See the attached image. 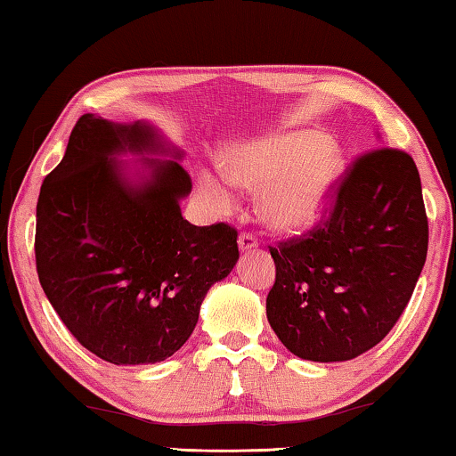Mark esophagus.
I'll return each mask as SVG.
<instances>
[{"instance_id": "1", "label": "esophagus", "mask_w": 456, "mask_h": 456, "mask_svg": "<svg viewBox=\"0 0 456 456\" xmlns=\"http://www.w3.org/2000/svg\"><path fill=\"white\" fill-rule=\"evenodd\" d=\"M240 249L241 251H249V249H254V248H257V240H256V235L254 233H248V231H243V233L240 235Z\"/></svg>"}]
</instances>
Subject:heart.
<instances>
[{"label":"heart","instance_id":"1","mask_svg":"<svg viewBox=\"0 0 456 456\" xmlns=\"http://www.w3.org/2000/svg\"><path fill=\"white\" fill-rule=\"evenodd\" d=\"M223 169L233 184L260 194V215L276 231H301L314 225L342 175V155L319 131L274 133L235 147L223 158ZM200 186L215 205L229 207L231 190L210 174Z\"/></svg>","mask_w":456,"mask_h":456}]
</instances>
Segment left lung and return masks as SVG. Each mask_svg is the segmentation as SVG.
<instances>
[{"mask_svg":"<svg viewBox=\"0 0 456 456\" xmlns=\"http://www.w3.org/2000/svg\"><path fill=\"white\" fill-rule=\"evenodd\" d=\"M270 254L276 281L266 315L295 356L342 362L370 350L402 317L428 254L411 155L393 147L358 155L322 221Z\"/></svg>","mask_w":456,"mask_h":456,"instance_id":"1","label":"left lung"}]
</instances>
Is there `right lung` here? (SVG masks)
<instances>
[{
    "label": "right lung",
    "instance_id": "obj_1",
    "mask_svg": "<svg viewBox=\"0 0 456 456\" xmlns=\"http://www.w3.org/2000/svg\"><path fill=\"white\" fill-rule=\"evenodd\" d=\"M125 151L166 149L145 122H76L40 186L34 256L40 287L84 348L110 364H153L184 346L240 248L227 223L182 216L192 180L180 163L147 159L151 178L133 186L114 161Z\"/></svg>",
    "mask_w": 456,
    "mask_h": 456
}]
</instances>
